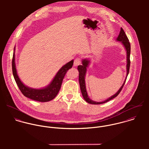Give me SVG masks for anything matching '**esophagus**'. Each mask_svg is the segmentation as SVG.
I'll list each match as a JSON object with an SVG mask.
<instances>
[{"label": "esophagus", "instance_id": "esophagus-1", "mask_svg": "<svg viewBox=\"0 0 149 149\" xmlns=\"http://www.w3.org/2000/svg\"><path fill=\"white\" fill-rule=\"evenodd\" d=\"M80 64H81V59L80 58H76L74 61L73 65L74 66H76L79 65Z\"/></svg>", "mask_w": 149, "mask_h": 149}]
</instances>
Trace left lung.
I'll return each instance as SVG.
<instances>
[{"mask_svg": "<svg viewBox=\"0 0 149 149\" xmlns=\"http://www.w3.org/2000/svg\"><path fill=\"white\" fill-rule=\"evenodd\" d=\"M117 41H120L122 43L123 45L125 48L126 49V53H127V75H126V79L123 84V85H122V86L120 88V89L118 90V91L113 96H112L111 97H109L108 99H107L106 100L102 102H95L92 100L91 99H90L88 96L87 92H86V86H85V73L86 72V68L88 66L89 64L90 63V61L89 60L87 59H84L82 61V65H79L77 67V69L79 70V84H80V89H81V92L82 93V95L83 96L84 99L85 101L89 103V104H103V103H105L111 100V99L115 98V97H116L119 93L120 92V91H122L123 86L125 84L126 80L127 79V77L128 73H129V69H130V51H131V46H130V43L129 42V40L128 39L127 36L125 34V32L124 31V30H123L122 28L120 29V33L116 39Z\"/></svg>", "mask_w": 149, "mask_h": 149, "instance_id": "obj_1", "label": "left lung"}]
</instances>
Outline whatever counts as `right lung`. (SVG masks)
I'll list each match as a JSON object with an SVG mask.
<instances>
[{
  "label": "right lung",
  "instance_id": "right-lung-1",
  "mask_svg": "<svg viewBox=\"0 0 149 149\" xmlns=\"http://www.w3.org/2000/svg\"><path fill=\"white\" fill-rule=\"evenodd\" d=\"M73 64V60H72L67 64L64 65L58 70L49 85L42 89H34L28 87L23 84L17 74L15 63V53L13 54L12 60V69L13 76L16 83L21 91L22 94L24 96L36 101L47 102L53 100L57 96L61 88L65 75L66 74L67 71L69 69L72 68Z\"/></svg>",
  "mask_w": 149,
  "mask_h": 149
}]
</instances>
